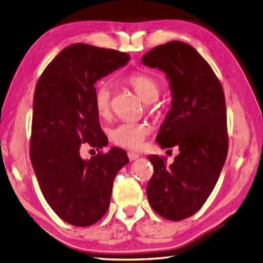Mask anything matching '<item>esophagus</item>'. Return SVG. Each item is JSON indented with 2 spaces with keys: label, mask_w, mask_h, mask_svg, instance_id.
Instances as JSON below:
<instances>
[{
  "label": "esophagus",
  "mask_w": 263,
  "mask_h": 263,
  "mask_svg": "<svg viewBox=\"0 0 263 263\" xmlns=\"http://www.w3.org/2000/svg\"><path fill=\"white\" fill-rule=\"evenodd\" d=\"M127 157H129L130 161H134V160H137L140 156H139L138 153H134V152H127Z\"/></svg>",
  "instance_id": "34e87169"
}]
</instances>
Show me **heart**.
I'll list each match as a JSON object with an SVG mask.
<instances>
[{
    "mask_svg": "<svg viewBox=\"0 0 263 263\" xmlns=\"http://www.w3.org/2000/svg\"><path fill=\"white\" fill-rule=\"evenodd\" d=\"M129 83L138 96L145 103H152L159 97L160 85L156 79L142 73H134L126 78ZM112 84L109 81H105L99 84L94 92V106L97 113L101 118H106L111 111V99H112ZM150 127L144 123H120L110 130V138L113 143L125 149L137 150L142 146L143 141Z\"/></svg>",
    "mask_w": 263,
    "mask_h": 263,
    "instance_id": "b5f03b06",
    "label": "heart"
}]
</instances>
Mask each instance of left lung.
<instances>
[{
  "label": "left lung",
  "mask_w": 263,
  "mask_h": 263,
  "mask_svg": "<svg viewBox=\"0 0 263 263\" xmlns=\"http://www.w3.org/2000/svg\"><path fill=\"white\" fill-rule=\"evenodd\" d=\"M142 63L165 73L171 90L167 112L157 142L178 146L174 162L150 156L154 167L146 186L152 209L161 217L181 221L200 210L214 189L228 154L224 93L211 66L191 45L172 41L156 46Z\"/></svg>",
  "instance_id": "obj_1"
}]
</instances>
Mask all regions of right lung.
Wrapping results in <instances>:
<instances>
[{
	"label": "right lung",
	"instance_id": "add662e5",
	"mask_svg": "<svg viewBox=\"0 0 263 263\" xmlns=\"http://www.w3.org/2000/svg\"><path fill=\"white\" fill-rule=\"evenodd\" d=\"M129 60L123 52L72 44L53 59L37 81L31 163L46 202L72 226L87 227L103 217L114 178L129 162L126 152L117 146L90 160L80 156L83 143L98 151L107 145L94 106V84Z\"/></svg>",
	"mask_w": 263,
	"mask_h": 263
}]
</instances>
